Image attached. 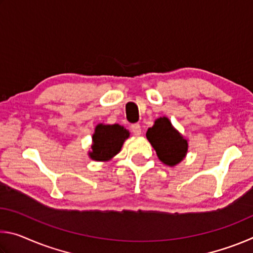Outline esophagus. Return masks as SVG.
<instances>
[{"instance_id":"obj_1","label":"esophagus","mask_w":253,"mask_h":253,"mask_svg":"<svg viewBox=\"0 0 253 253\" xmlns=\"http://www.w3.org/2000/svg\"><path fill=\"white\" fill-rule=\"evenodd\" d=\"M130 128H131V131H132V134H134V135L139 136L140 134H142V129H140L139 124H132Z\"/></svg>"}]
</instances>
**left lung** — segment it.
I'll list each match as a JSON object with an SVG mask.
<instances>
[{"label":"left lung","instance_id":"1","mask_svg":"<svg viewBox=\"0 0 253 253\" xmlns=\"http://www.w3.org/2000/svg\"><path fill=\"white\" fill-rule=\"evenodd\" d=\"M160 161L169 166L177 165L185 157L188 148L187 139L173 127L168 117H160L146 132Z\"/></svg>","mask_w":253,"mask_h":253}]
</instances>
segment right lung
Here are the masks:
<instances>
[{
  "label": "right lung",
  "mask_w": 253,
  "mask_h": 253,
  "mask_svg": "<svg viewBox=\"0 0 253 253\" xmlns=\"http://www.w3.org/2000/svg\"><path fill=\"white\" fill-rule=\"evenodd\" d=\"M129 137V131L118 124H98L92 135L91 152L89 157L93 161L107 162L121 152L123 144Z\"/></svg>",
  "instance_id": "right-lung-1"
}]
</instances>
